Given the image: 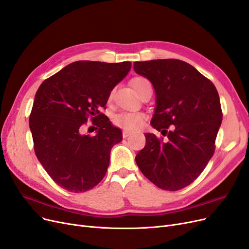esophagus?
Instances as JSON below:
<instances>
[{"mask_svg": "<svg viewBox=\"0 0 249 249\" xmlns=\"http://www.w3.org/2000/svg\"><path fill=\"white\" fill-rule=\"evenodd\" d=\"M132 134V132H128V131H124L123 132V137L124 138H127L128 136H130Z\"/></svg>", "mask_w": 249, "mask_h": 249, "instance_id": "1", "label": "esophagus"}]
</instances>
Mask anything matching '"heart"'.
<instances>
[{"instance_id":"heart-1","label":"heart","mask_w":249,"mask_h":249,"mask_svg":"<svg viewBox=\"0 0 249 249\" xmlns=\"http://www.w3.org/2000/svg\"><path fill=\"white\" fill-rule=\"evenodd\" d=\"M149 81L143 76H137L134 77L131 84L134 88V90L139 94L143 88L144 84L148 83ZM145 115L142 112H119L113 115L112 117V124L113 125L123 128L124 131H135L137 128L140 127L144 122Z\"/></svg>"}]
</instances>
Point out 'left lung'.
<instances>
[{
    "label": "left lung",
    "mask_w": 249,
    "mask_h": 249,
    "mask_svg": "<svg viewBox=\"0 0 249 249\" xmlns=\"http://www.w3.org/2000/svg\"><path fill=\"white\" fill-rule=\"evenodd\" d=\"M134 69L154 87L151 125L167 137L145 134L136 162L158 188L181 190L200 176L214 153L223 119L218 93L210 79L178 59L135 62Z\"/></svg>",
    "instance_id": "obj_1"
}]
</instances>
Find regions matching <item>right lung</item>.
<instances>
[{"instance_id": "obj_1", "label": "right lung", "mask_w": 249, "mask_h": 249, "mask_svg": "<svg viewBox=\"0 0 249 249\" xmlns=\"http://www.w3.org/2000/svg\"><path fill=\"white\" fill-rule=\"evenodd\" d=\"M131 67L128 61H76L39 86L29 115L35 153L65 190L86 192L104 178L123 134L100 109ZM89 119L97 126L95 136L81 133Z\"/></svg>"}]
</instances>
